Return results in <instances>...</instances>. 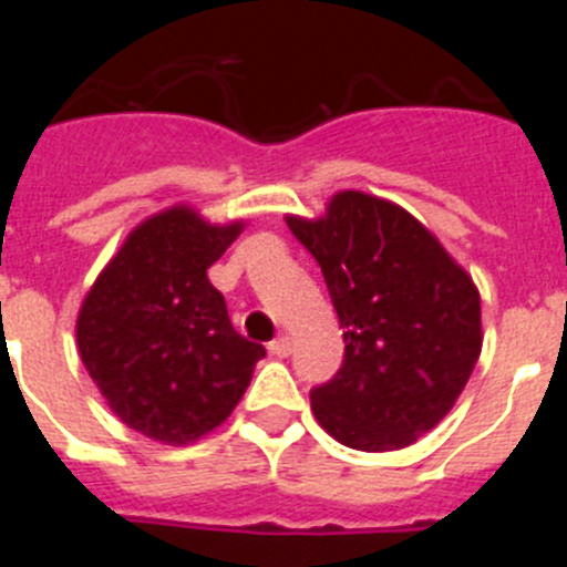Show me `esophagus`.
Segmentation results:
<instances>
[{"label":"esophagus","mask_w":567,"mask_h":567,"mask_svg":"<svg viewBox=\"0 0 567 567\" xmlns=\"http://www.w3.org/2000/svg\"><path fill=\"white\" fill-rule=\"evenodd\" d=\"M269 352H272L275 358H289V354H292V338H289V334L275 338L272 343H269Z\"/></svg>","instance_id":"1"}]
</instances>
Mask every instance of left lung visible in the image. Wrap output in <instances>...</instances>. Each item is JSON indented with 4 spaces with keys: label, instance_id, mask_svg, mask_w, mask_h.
Masks as SVG:
<instances>
[{
    "label": "left lung",
    "instance_id": "left-lung-1",
    "mask_svg": "<svg viewBox=\"0 0 567 567\" xmlns=\"http://www.w3.org/2000/svg\"><path fill=\"white\" fill-rule=\"evenodd\" d=\"M287 227L320 264L346 340L340 372L309 394L315 420L358 452L417 443L483 352L477 284L409 209L360 189Z\"/></svg>",
    "mask_w": 567,
    "mask_h": 567
}]
</instances>
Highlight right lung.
I'll return each instance as SVG.
<instances>
[{"label": "right lung", "mask_w": 567, "mask_h": 567, "mask_svg": "<svg viewBox=\"0 0 567 567\" xmlns=\"http://www.w3.org/2000/svg\"><path fill=\"white\" fill-rule=\"evenodd\" d=\"M247 221L213 224L173 204L127 233L84 295L82 363L110 412L164 445H189L233 414L264 346L229 323L207 269Z\"/></svg>", "instance_id": "obj_1"}]
</instances>
